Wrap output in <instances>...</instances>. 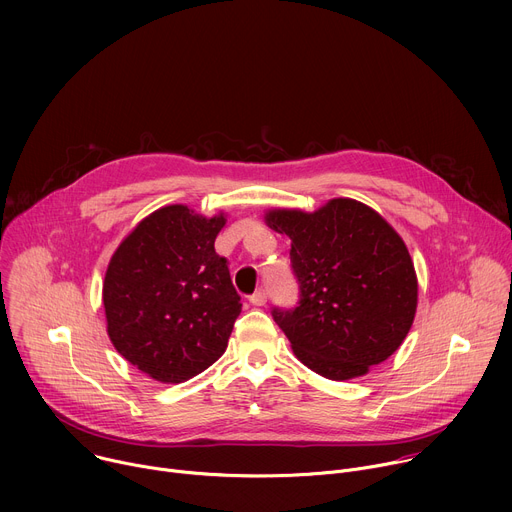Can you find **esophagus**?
I'll use <instances>...</instances> for the list:
<instances>
[{
    "label": "esophagus",
    "mask_w": 512,
    "mask_h": 512,
    "mask_svg": "<svg viewBox=\"0 0 512 512\" xmlns=\"http://www.w3.org/2000/svg\"><path fill=\"white\" fill-rule=\"evenodd\" d=\"M249 302L253 304V306H263L265 302H267V291L261 287V289H257L253 296H249Z\"/></svg>",
    "instance_id": "34e87169"
}]
</instances>
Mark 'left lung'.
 <instances>
[{
    "label": "left lung",
    "mask_w": 512,
    "mask_h": 512,
    "mask_svg": "<svg viewBox=\"0 0 512 512\" xmlns=\"http://www.w3.org/2000/svg\"><path fill=\"white\" fill-rule=\"evenodd\" d=\"M265 223L291 239L300 302L271 314L298 360L332 381L362 377L387 360L417 310L415 267L397 231L352 198L314 212L275 208Z\"/></svg>",
    "instance_id": "obj_1"
}]
</instances>
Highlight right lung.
I'll return each instance as SVG.
<instances>
[{
	"instance_id": "right-lung-1",
	"label": "right lung",
	"mask_w": 512,
	"mask_h": 512,
	"mask_svg": "<svg viewBox=\"0 0 512 512\" xmlns=\"http://www.w3.org/2000/svg\"><path fill=\"white\" fill-rule=\"evenodd\" d=\"M225 214L158 208L121 241L105 281L107 334L117 352L160 383H184L223 356L241 314L214 239Z\"/></svg>"
}]
</instances>
